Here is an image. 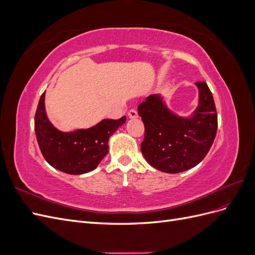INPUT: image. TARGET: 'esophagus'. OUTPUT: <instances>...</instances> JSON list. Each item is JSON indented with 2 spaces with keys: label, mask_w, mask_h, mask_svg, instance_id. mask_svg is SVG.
I'll list each match as a JSON object with an SVG mask.
<instances>
[{
  "label": "esophagus",
  "mask_w": 255,
  "mask_h": 255,
  "mask_svg": "<svg viewBox=\"0 0 255 255\" xmlns=\"http://www.w3.org/2000/svg\"><path fill=\"white\" fill-rule=\"evenodd\" d=\"M128 116L130 119H134V118L138 117V114H137V112L135 110H130V111H128Z\"/></svg>",
  "instance_id": "1"
}]
</instances>
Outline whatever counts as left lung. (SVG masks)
<instances>
[{
	"mask_svg": "<svg viewBox=\"0 0 255 255\" xmlns=\"http://www.w3.org/2000/svg\"><path fill=\"white\" fill-rule=\"evenodd\" d=\"M199 104L190 117L168 109L164 97L151 95L138 106L144 125L141 152L157 170L179 173L197 166L210 151L217 133V112L212 92L197 82Z\"/></svg>",
	"mask_w": 255,
	"mask_h": 255,
	"instance_id": "8db88e82",
	"label": "left lung"
}]
</instances>
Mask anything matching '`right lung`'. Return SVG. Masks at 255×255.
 I'll return each instance as SVG.
<instances>
[{
	"label": "right lung",
	"mask_w": 255,
	"mask_h": 255,
	"mask_svg": "<svg viewBox=\"0 0 255 255\" xmlns=\"http://www.w3.org/2000/svg\"><path fill=\"white\" fill-rule=\"evenodd\" d=\"M44 97L45 91L35 114V133L43 157L53 168L68 174L92 171L109 153L110 137L126 123L127 117L103 119L89 128L61 132L48 118Z\"/></svg>",
	"instance_id": "1"
}]
</instances>
